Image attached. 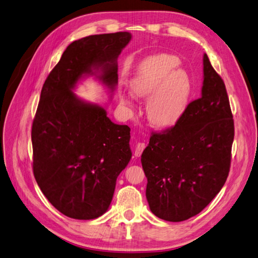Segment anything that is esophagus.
I'll list each match as a JSON object with an SVG mask.
<instances>
[{
    "instance_id": "esophagus-1",
    "label": "esophagus",
    "mask_w": 258,
    "mask_h": 258,
    "mask_svg": "<svg viewBox=\"0 0 258 258\" xmlns=\"http://www.w3.org/2000/svg\"><path fill=\"white\" fill-rule=\"evenodd\" d=\"M145 148H146L145 143H138L135 147V156L139 157L141 155V153H143V151L145 150Z\"/></svg>"
}]
</instances>
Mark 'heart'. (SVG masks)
Wrapping results in <instances>:
<instances>
[{
  "instance_id": "1",
  "label": "heart",
  "mask_w": 258,
  "mask_h": 258,
  "mask_svg": "<svg viewBox=\"0 0 258 258\" xmlns=\"http://www.w3.org/2000/svg\"><path fill=\"white\" fill-rule=\"evenodd\" d=\"M180 60L176 55L155 54L148 57L130 84L131 92L147 99V117L156 127L176 124L187 109L193 84L189 75L177 69Z\"/></svg>"
}]
</instances>
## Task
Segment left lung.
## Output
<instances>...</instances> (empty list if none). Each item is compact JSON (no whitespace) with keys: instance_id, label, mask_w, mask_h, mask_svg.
I'll list each match as a JSON object with an SVG mask.
<instances>
[{"instance_id":"1","label":"left lung","mask_w":258,"mask_h":258,"mask_svg":"<svg viewBox=\"0 0 258 258\" xmlns=\"http://www.w3.org/2000/svg\"><path fill=\"white\" fill-rule=\"evenodd\" d=\"M234 135L225 85L205 53L202 96L176 125L153 133L141 154L152 213L181 222L203 211L225 184Z\"/></svg>"}]
</instances>
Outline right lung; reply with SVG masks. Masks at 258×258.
Returning a JSON list of instances; mask_svg holds the SVG:
<instances>
[{
  "label": "right lung",
  "instance_id": "add662e5",
  "mask_svg": "<svg viewBox=\"0 0 258 258\" xmlns=\"http://www.w3.org/2000/svg\"><path fill=\"white\" fill-rule=\"evenodd\" d=\"M131 39V33L117 32L73 41L41 89L32 125L33 172L46 198L69 218L104 214L132 157L131 128L73 92L89 76L113 92L118 56Z\"/></svg>",
  "mask_w": 258,
  "mask_h": 258
}]
</instances>
